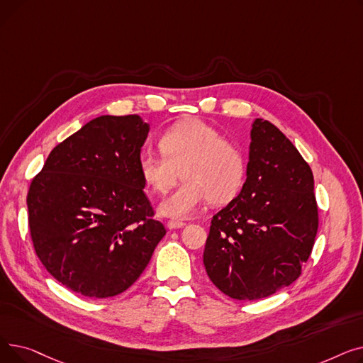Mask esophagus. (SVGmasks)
Returning <instances> with one entry per match:
<instances>
[{"mask_svg":"<svg viewBox=\"0 0 363 363\" xmlns=\"http://www.w3.org/2000/svg\"><path fill=\"white\" fill-rule=\"evenodd\" d=\"M166 225H167L169 230H178V228L185 226L184 222H178V220H169Z\"/></svg>","mask_w":363,"mask_h":363,"instance_id":"obj_1","label":"esophagus"}]
</instances>
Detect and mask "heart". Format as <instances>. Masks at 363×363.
<instances>
[{
	"mask_svg": "<svg viewBox=\"0 0 363 363\" xmlns=\"http://www.w3.org/2000/svg\"><path fill=\"white\" fill-rule=\"evenodd\" d=\"M162 156L143 155L140 175L147 186L164 194L178 177L184 181L162 200V216L185 219L208 199L212 204L230 203L244 184L245 162L241 151L222 133L199 119H185L166 129L159 138Z\"/></svg>",
	"mask_w": 363,
	"mask_h": 363,
	"instance_id": "b5f03b06",
	"label": "heart"
}]
</instances>
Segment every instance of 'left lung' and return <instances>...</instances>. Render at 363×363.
I'll return each mask as SVG.
<instances>
[{"mask_svg":"<svg viewBox=\"0 0 363 363\" xmlns=\"http://www.w3.org/2000/svg\"><path fill=\"white\" fill-rule=\"evenodd\" d=\"M245 177L212 219L203 263L226 296L259 300L298 278L318 233V206L312 169L268 121L250 126Z\"/></svg>","mask_w":363,"mask_h":363,"instance_id":"1","label":"left lung"}]
</instances>
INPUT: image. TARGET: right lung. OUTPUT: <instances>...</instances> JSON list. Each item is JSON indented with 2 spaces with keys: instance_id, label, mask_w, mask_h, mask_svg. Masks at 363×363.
Segmentation results:
<instances>
[{
  "instance_id": "right-lung-1",
  "label": "right lung",
  "mask_w": 363,
  "mask_h": 363,
  "mask_svg": "<svg viewBox=\"0 0 363 363\" xmlns=\"http://www.w3.org/2000/svg\"><path fill=\"white\" fill-rule=\"evenodd\" d=\"M148 132L138 114H103L54 147L30 184L35 252L74 293L95 298L123 293L166 234L152 219L138 169Z\"/></svg>"
}]
</instances>
